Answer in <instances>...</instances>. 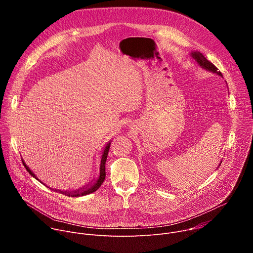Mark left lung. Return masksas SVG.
<instances>
[{"mask_svg": "<svg viewBox=\"0 0 253 253\" xmlns=\"http://www.w3.org/2000/svg\"><path fill=\"white\" fill-rule=\"evenodd\" d=\"M191 56L195 59V61H196L202 68H204V69H206V70H208V71H211V72H213V73H217L218 75L222 76L221 72L218 71V69L216 68L211 62H209L201 53H199V52H193V53H191Z\"/></svg>", "mask_w": 253, "mask_h": 253, "instance_id": "1", "label": "left lung"}]
</instances>
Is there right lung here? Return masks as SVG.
<instances>
[{
	"instance_id": "right-lung-1",
	"label": "right lung",
	"mask_w": 253,
	"mask_h": 253,
	"mask_svg": "<svg viewBox=\"0 0 253 253\" xmlns=\"http://www.w3.org/2000/svg\"><path fill=\"white\" fill-rule=\"evenodd\" d=\"M110 144H111L110 142L108 143L107 146H106L105 149H104V152H103V155H102V158H101V164H100V176H99V178L97 179V181H96L94 184H92L91 186H88V185H87V187H83V188H80V189L75 190V191H70V192H68V191H60V190H58V191L61 192L62 194H65V195H68V196H72V197L84 196V195H87V194H90V193L95 192V191L102 185V183L104 182V180H105V176H106L105 164H106L108 152H109V149H110ZM22 162H23L25 168L27 169V171H28L33 177H35L36 179H38L37 177H36V175L30 170V168L25 164V162H24L23 160H22ZM38 180H39V179H38ZM55 190H56V189H55Z\"/></svg>"
}]
</instances>
